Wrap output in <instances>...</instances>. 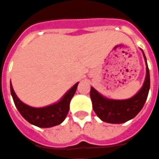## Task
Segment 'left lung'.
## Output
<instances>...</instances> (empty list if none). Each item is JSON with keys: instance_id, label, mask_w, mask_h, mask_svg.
Masks as SVG:
<instances>
[{"instance_id": "left-lung-1", "label": "left lung", "mask_w": 159, "mask_h": 159, "mask_svg": "<svg viewBox=\"0 0 159 159\" xmlns=\"http://www.w3.org/2000/svg\"><path fill=\"white\" fill-rule=\"evenodd\" d=\"M146 66V74L142 89L133 97L126 100H112L104 97L91 87L90 97L93 108L101 120L111 124H121L131 120L142 110L150 90V79L146 55L142 50Z\"/></svg>"}]
</instances>
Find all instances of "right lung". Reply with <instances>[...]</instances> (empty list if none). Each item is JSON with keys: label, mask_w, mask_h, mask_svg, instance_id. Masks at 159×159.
<instances>
[{"label": "right lung", "mask_w": 159, "mask_h": 159, "mask_svg": "<svg viewBox=\"0 0 159 159\" xmlns=\"http://www.w3.org/2000/svg\"><path fill=\"white\" fill-rule=\"evenodd\" d=\"M79 82L69 89L58 102L48 106L34 108L23 103L15 93L10 83V92L15 106L27 121L40 128H50L61 124L66 118L70 108V100L75 93Z\"/></svg>", "instance_id": "obj_1"}]
</instances>
